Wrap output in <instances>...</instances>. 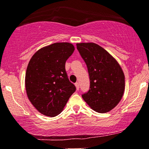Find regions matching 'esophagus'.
<instances>
[{"instance_id": "1", "label": "esophagus", "mask_w": 149, "mask_h": 149, "mask_svg": "<svg viewBox=\"0 0 149 149\" xmlns=\"http://www.w3.org/2000/svg\"><path fill=\"white\" fill-rule=\"evenodd\" d=\"M75 86H76V87L77 91H78V90H79V88H80V84H79L78 82L75 83Z\"/></svg>"}]
</instances>
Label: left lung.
<instances>
[{"label": "left lung", "instance_id": "obj_1", "mask_svg": "<svg viewBox=\"0 0 149 149\" xmlns=\"http://www.w3.org/2000/svg\"><path fill=\"white\" fill-rule=\"evenodd\" d=\"M76 46L90 78V89L82 95L83 100L93 110L108 112L116 106L123 95V71L117 61L96 43H80Z\"/></svg>", "mask_w": 149, "mask_h": 149}]
</instances>
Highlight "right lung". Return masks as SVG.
<instances>
[{
  "mask_svg": "<svg viewBox=\"0 0 149 149\" xmlns=\"http://www.w3.org/2000/svg\"><path fill=\"white\" fill-rule=\"evenodd\" d=\"M74 49L71 43H55L39 49L29 61L25 76L27 96L43 115L60 114L76 90L65 70L66 61Z\"/></svg>",
  "mask_w": 149,
  "mask_h": 149,
  "instance_id": "1",
  "label": "right lung"
}]
</instances>
